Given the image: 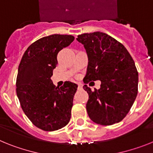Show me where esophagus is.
<instances>
[{
	"instance_id": "34e87169",
	"label": "esophagus",
	"mask_w": 153,
	"mask_h": 153,
	"mask_svg": "<svg viewBox=\"0 0 153 153\" xmlns=\"http://www.w3.org/2000/svg\"><path fill=\"white\" fill-rule=\"evenodd\" d=\"M78 90H82V85L80 84V83H78Z\"/></svg>"
}]
</instances>
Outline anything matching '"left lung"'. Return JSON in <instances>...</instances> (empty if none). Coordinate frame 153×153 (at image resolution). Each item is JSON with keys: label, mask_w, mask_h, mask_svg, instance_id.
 Returning <instances> with one entry per match:
<instances>
[{"label": "left lung", "mask_w": 153, "mask_h": 153, "mask_svg": "<svg viewBox=\"0 0 153 153\" xmlns=\"http://www.w3.org/2000/svg\"><path fill=\"white\" fill-rule=\"evenodd\" d=\"M77 41L84 45L88 58L83 86L88 94V115L97 124L111 126L123 120L137 96L139 74L135 62L123 44L105 33H85ZM100 80L99 90L86 84Z\"/></svg>", "instance_id": "obj_1"}]
</instances>
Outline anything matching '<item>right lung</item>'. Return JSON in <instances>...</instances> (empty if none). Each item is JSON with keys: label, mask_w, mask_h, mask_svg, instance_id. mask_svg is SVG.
I'll return each instance as SVG.
<instances>
[{"label": "right lung", "mask_w": 153, "mask_h": 153, "mask_svg": "<svg viewBox=\"0 0 153 153\" xmlns=\"http://www.w3.org/2000/svg\"><path fill=\"white\" fill-rule=\"evenodd\" d=\"M75 37L51 34L27 48L18 66L16 92L22 110L34 126L47 132L63 128L71 119L78 85L65 82L56 87L51 80L58 52Z\"/></svg>", "instance_id": "right-lung-1"}]
</instances>
